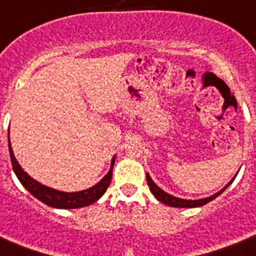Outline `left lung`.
Here are the masks:
<instances>
[{
    "instance_id": "left-lung-1",
    "label": "left lung",
    "mask_w": 256,
    "mask_h": 256,
    "mask_svg": "<svg viewBox=\"0 0 256 256\" xmlns=\"http://www.w3.org/2000/svg\"><path fill=\"white\" fill-rule=\"evenodd\" d=\"M146 180H148V185H149V189L150 192L153 193L154 198H157L160 202H164V204H166V206H174V208H196V206H204V204H206V202H212L214 198H216L219 194H222V193L226 190V189L231 185V182L234 181V178H232L230 182H228L226 186H224L222 190H219L218 193H214V194H212V196H210V198H198V200H185V198H176V196H172V194H169V193H166L165 190H162V189L160 188L158 185L156 184L153 180H152V177H150L148 173H146Z\"/></svg>"
}]
</instances>
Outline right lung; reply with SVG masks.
<instances>
[{"instance_id":"1","label":"right lung","mask_w":256,"mask_h":256,"mask_svg":"<svg viewBox=\"0 0 256 256\" xmlns=\"http://www.w3.org/2000/svg\"><path fill=\"white\" fill-rule=\"evenodd\" d=\"M8 142H9V153H10L12 166H13V170H14L20 182L24 185V188L30 194H33L37 200H40V202H42L46 206H52V208L72 210V208L87 206L90 204H92V202H98L99 198H102L103 193L106 192L108 185H110L115 157H112V160H111V166L108 173L96 185H94V186H91L88 189H84V190H80V192H62V190H56V189L50 188L46 185L40 184L38 181L33 180L32 177L26 172H24V169L20 166V164L17 162L14 154H13V149H12L9 134H8Z\"/></svg>"}]
</instances>
